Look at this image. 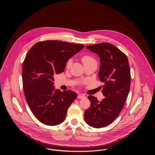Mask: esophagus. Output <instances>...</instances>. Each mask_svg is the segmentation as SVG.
<instances>
[{
    "label": "esophagus",
    "instance_id": "esophagus-1",
    "mask_svg": "<svg viewBox=\"0 0 155 155\" xmlns=\"http://www.w3.org/2000/svg\"><path fill=\"white\" fill-rule=\"evenodd\" d=\"M86 97L84 95H82V94H79L78 96V98L79 99H82V98H85Z\"/></svg>",
    "mask_w": 155,
    "mask_h": 155
}]
</instances>
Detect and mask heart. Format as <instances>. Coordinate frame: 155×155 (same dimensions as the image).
<instances>
[{
  "label": "heart",
  "mask_w": 155,
  "mask_h": 155,
  "mask_svg": "<svg viewBox=\"0 0 155 155\" xmlns=\"http://www.w3.org/2000/svg\"><path fill=\"white\" fill-rule=\"evenodd\" d=\"M81 60H82V61L84 65H85L86 64L89 63H90V62H92V61H95L94 60V59L92 57H91V56H89V55H84V56H83V57H82ZM71 64H72V60H71V59H69V60L67 61L66 68H69L71 67Z\"/></svg>",
  "instance_id": "heart-1"
}]
</instances>
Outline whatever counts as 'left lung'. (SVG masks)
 <instances>
[{"label":"left lung","instance_id":"obj_1","mask_svg":"<svg viewBox=\"0 0 155 155\" xmlns=\"http://www.w3.org/2000/svg\"><path fill=\"white\" fill-rule=\"evenodd\" d=\"M87 48L100 58L98 77L104 83L102 92L105 97L99 101L89 95L91 106L84 118L89 126L100 128L112 123L123 109L130 88V68L127 55L113 45L104 42Z\"/></svg>","mask_w":155,"mask_h":155}]
</instances>
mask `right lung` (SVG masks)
<instances>
[{
    "instance_id": "obj_1",
    "label": "right lung",
    "mask_w": 155,
    "mask_h": 155,
    "mask_svg": "<svg viewBox=\"0 0 155 155\" xmlns=\"http://www.w3.org/2000/svg\"><path fill=\"white\" fill-rule=\"evenodd\" d=\"M85 46L60 41H45L34 45L22 64V86L27 103L42 124L62 123L77 97L76 92L55 90L54 76L64 71L66 62Z\"/></svg>"
}]
</instances>
